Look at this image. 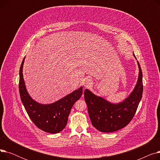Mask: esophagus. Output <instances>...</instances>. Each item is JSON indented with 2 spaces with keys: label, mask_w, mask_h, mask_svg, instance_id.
I'll return each instance as SVG.
<instances>
[{
  "label": "esophagus",
  "mask_w": 160,
  "mask_h": 160,
  "mask_svg": "<svg viewBox=\"0 0 160 160\" xmlns=\"http://www.w3.org/2000/svg\"><path fill=\"white\" fill-rule=\"evenodd\" d=\"M92 84H93V81H92L91 79L86 78L84 80V82H83V85H84V87L89 88L90 86H91Z\"/></svg>",
  "instance_id": "1"
}]
</instances>
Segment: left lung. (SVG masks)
Listing matches in <instances>:
<instances>
[{"instance_id": "left-lung-1", "label": "left lung", "mask_w": 160, "mask_h": 160, "mask_svg": "<svg viewBox=\"0 0 160 160\" xmlns=\"http://www.w3.org/2000/svg\"><path fill=\"white\" fill-rule=\"evenodd\" d=\"M133 56L136 58L135 54ZM139 77L135 88L129 97L118 104H112L104 98L96 96L86 89L84 98L89 116L93 127L100 132H113L129 124L135 115L142 98V74L139 62Z\"/></svg>"}]
</instances>
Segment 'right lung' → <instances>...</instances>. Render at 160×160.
Instances as JSON below:
<instances>
[{"instance_id": "obj_1", "label": "right lung", "mask_w": 160, "mask_h": 160, "mask_svg": "<svg viewBox=\"0 0 160 160\" xmlns=\"http://www.w3.org/2000/svg\"><path fill=\"white\" fill-rule=\"evenodd\" d=\"M24 61V58L19 70V89L25 110L38 128L47 133H59L67 125L71 108L75 102L81 97L83 88H80L52 104H39L30 97L27 91L22 75Z\"/></svg>"}]
</instances>
